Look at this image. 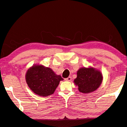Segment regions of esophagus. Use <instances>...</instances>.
I'll return each instance as SVG.
<instances>
[{
	"label": "esophagus",
	"instance_id": "1",
	"mask_svg": "<svg viewBox=\"0 0 127 127\" xmlns=\"http://www.w3.org/2000/svg\"><path fill=\"white\" fill-rule=\"evenodd\" d=\"M65 81H68V82H70L71 80V77H69L67 78H65Z\"/></svg>",
	"mask_w": 127,
	"mask_h": 127
}]
</instances>
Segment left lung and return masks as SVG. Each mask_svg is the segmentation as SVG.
<instances>
[{
  "label": "left lung",
  "mask_w": 127,
  "mask_h": 127,
  "mask_svg": "<svg viewBox=\"0 0 127 127\" xmlns=\"http://www.w3.org/2000/svg\"><path fill=\"white\" fill-rule=\"evenodd\" d=\"M103 75L99 70L92 66L82 67L77 71L74 83L80 93L88 94L96 91L103 81Z\"/></svg>",
  "instance_id": "1"
}]
</instances>
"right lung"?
<instances>
[{
  "instance_id": "1",
  "label": "right lung",
  "mask_w": 127,
  "mask_h": 127,
  "mask_svg": "<svg viewBox=\"0 0 127 127\" xmlns=\"http://www.w3.org/2000/svg\"><path fill=\"white\" fill-rule=\"evenodd\" d=\"M25 80L29 88L35 94L47 96L54 93L60 81L63 79L51 68L35 64L28 69Z\"/></svg>"
}]
</instances>
